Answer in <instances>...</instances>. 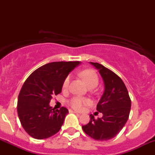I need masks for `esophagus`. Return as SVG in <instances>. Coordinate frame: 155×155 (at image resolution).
Returning a JSON list of instances; mask_svg holds the SVG:
<instances>
[{"label": "esophagus", "instance_id": "esophagus-1", "mask_svg": "<svg viewBox=\"0 0 155 155\" xmlns=\"http://www.w3.org/2000/svg\"><path fill=\"white\" fill-rule=\"evenodd\" d=\"M70 112H71V113H74V114H79L77 111H73V110H70Z\"/></svg>", "mask_w": 155, "mask_h": 155}]
</instances>
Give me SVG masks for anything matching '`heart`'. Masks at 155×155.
<instances>
[{
  "label": "heart",
  "mask_w": 155,
  "mask_h": 155,
  "mask_svg": "<svg viewBox=\"0 0 155 155\" xmlns=\"http://www.w3.org/2000/svg\"><path fill=\"white\" fill-rule=\"evenodd\" d=\"M79 76L84 80L85 83L90 87H96L98 84V76L95 71L90 69H86L79 73ZM71 81V76H68L64 79L63 83V88L67 89ZM90 101L86 97H80V96H74L68 101V104L74 109L77 111H81L85 106H88L90 104Z\"/></svg>",
  "instance_id": "obj_1"
}]
</instances>
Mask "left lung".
<instances>
[{
  "label": "left lung",
  "instance_id": "obj_1",
  "mask_svg": "<svg viewBox=\"0 0 155 155\" xmlns=\"http://www.w3.org/2000/svg\"><path fill=\"white\" fill-rule=\"evenodd\" d=\"M104 80V92L97 105V111L103 117L95 120L90 114V120L82 126L84 132L97 140L111 139L120 132L128 120L131 101L123 81L115 73L97 63H92Z\"/></svg>",
  "mask_w": 155,
  "mask_h": 155
}]
</instances>
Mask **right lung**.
Wrapping results in <instances>:
<instances>
[{"label": "right lung", "instance_id": "add662e5", "mask_svg": "<svg viewBox=\"0 0 155 155\" xmlns=\"http://www.w3.org/2000/svg\"><path fill=\"white\" fill-rule=\"evenodd\" d=\"M79 64V61L47 63L25 81L18 96L17 113L23 128L31 137L47 138L61 128L68 110L65 107L54 110L49 103L61 92L64 79Z\"/></svg>", "mask_w": 155, "mask_h": 155}]
</instances>
